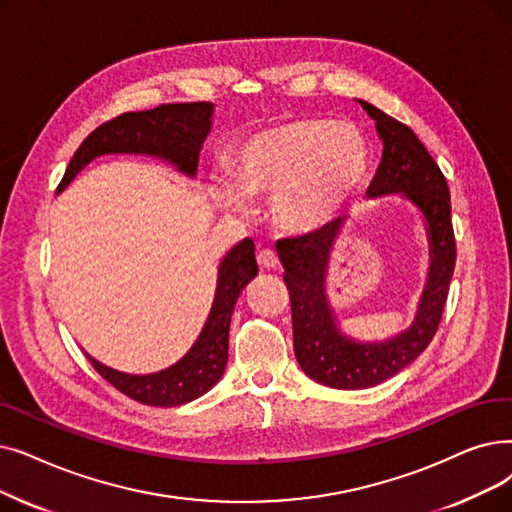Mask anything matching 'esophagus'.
<instances>
[{
  "label": "esophagus",
  "instance_id": "obj_1",
  "mask_svg": "<svg viewBox=\"0 0 512 512\" xmlns=\"http://www.w3.org/2000/svg\"><path fill=\"white\" fill-rule=\"evenodd\" d=\"M257 263H259V268H263V270H274L278 265V255L272 249H261L257 253Z\"/></svg>",
  "mask_w": 512,
  "mask_h": 512
}]
</instances>
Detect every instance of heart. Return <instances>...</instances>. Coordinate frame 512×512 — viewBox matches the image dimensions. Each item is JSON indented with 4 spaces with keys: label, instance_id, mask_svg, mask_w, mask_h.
Returning a JSON list of instances; mask_svg holds the SVG:
<instances>
[{
    "label": "heart",
    "instance_id": "1",
    "mask_svg": "<svg viewBox=\"0 0 512 512\" xmlns=\"http://www.w3.org/2000/svg\"><path fill=\"white\" fill-rule=\"evenodd\" d=\"M370 167L364 133L351 123L291 119L253 131L232 157V182L219 184L221 205L242 209L244 196L274 198L284 230L328 226L360 192Z\"/></svg>",
    "mask_w": 512,
    "mask_h": 512
}]
</instances>
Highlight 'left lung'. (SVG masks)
Returning a JSON list of instances; mask_svg holds the SVG:
<instances>
[{
  "label": "left lung",
  "instance_id": "1",
  "mask_svg": "<svg viewBox=\"0 0 512 512\" xmlns=\"http://www.w3.org/2000/svg\"><path fill=\"white\" fill-rule=\"evenodd\" d=\"M360 104L376 121L383 140V159L366 194H404L420 209L427 221L431 268L414 324L383 343H358L337 328L324 284L330 253L345 232V217L316 232L278 240L276 249L291 295L297 362L309 379L332 389L374 387L412 364L435 337L456 265L446 177L408 125L364 100Z\"/></svg>",
  "mask_w": 512,
  "mask_h": 512
}]
</instances>
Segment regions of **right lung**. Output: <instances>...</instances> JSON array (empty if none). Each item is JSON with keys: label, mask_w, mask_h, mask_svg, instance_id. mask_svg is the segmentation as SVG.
<instances>
[{"label": "right lung", "mask_w": 512, "mask_h": 512, "mask_svg": "<svg viewBox=\"0 0 512 512\" xmlns=\"http://www.w3.org/2000/svg\"><path fill=\"white\" fill-rule=\"evenodd\" d=\"M211 102L161 104L138 113H123L96 127L77 148L58 192L71 184L73 177L100 154L131 152L150 154L177 167L190 177L196 175L198 152L211 131ZM257 276L255 244L244 238L219 265L217 291L211 314L194 347L175 366L154 374H125L108 368L87 355L96 372L123 395L146 406H182L205 395L226 370L230 320L242 288Z\"/></svg>", "instance_id": "right-lung-1"}]
</instances>
